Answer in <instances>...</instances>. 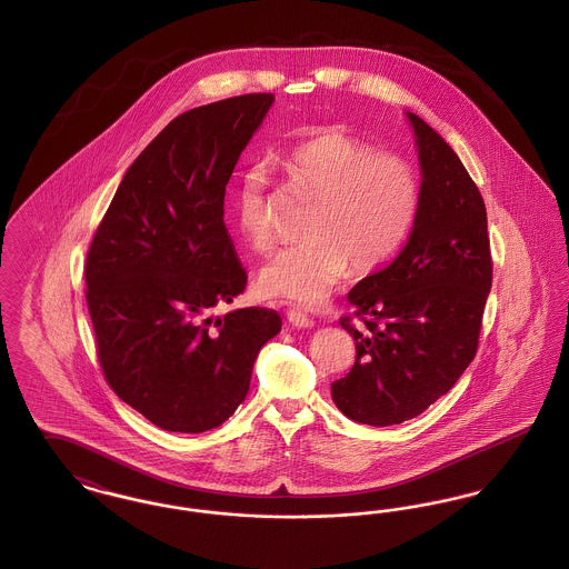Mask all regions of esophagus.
<instances>
[{"label":"esophagus","instance_id":"34e87169","mask_svg":"<svg viewBox=\"0 0 569 569\" xmlns=\"http://www.w3.org/2000/svg\"><path fill=\"white\" fill-rule=\"evenodd\" d=\"M288 322L292 326H297V328H311V326L316 325L313 318H309V316L302 313L300 309H290V311H288Z\"/></svg>","mask_w":569,"mask_h":569}]
</instances>
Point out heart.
Wrapping results in <instances>:
<instances>
[{
	"mask_svg": "<svg viewBox=\"0 0 569 569\" xmlns=\"http://www.w3.org/2000/svg\"><path fill=\"white\" fill-rule=\"evenodd\" d=\"M300 196L316 200L309 243L277 253L260 271L267 297L320 305L350 271L371 272L406 243L420 207V181L411 163L341 132L307 138L274 158ZM234 219L247 244L274 247L269 183L260 168L241 174Z\"/></svg>",
	"mask_w": 569,
	"mask_h": 569,
	"instance_id": "1",
	"label": "heart"
}]
</instances>
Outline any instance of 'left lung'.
I'll list each match as a JSON object with an SVG mask.
<instances>
[{"label":"left lung","instance_id":"left-lung-1","mask_svg":"<svg viewBox=\"0 0 569 569\" xmlns=\"http://www.w3.org/2000/svg\"><path fill=\"white\" fill-rule=\"evenodd\" d=\"M422 168L420 207L403 251L358 281L339 322L356 362L332 401L371 427L401 425L443 397L478 352L492 283L487 207L450 144L407 112Z\"/></svg>","mask_w":569,"mask_h":569}]
</instances>
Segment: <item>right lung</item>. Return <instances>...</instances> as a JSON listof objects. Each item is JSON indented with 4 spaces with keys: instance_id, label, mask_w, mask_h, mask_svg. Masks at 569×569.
<instances>
[{
    "instance_id": "obj_1",
    "label": "right lung",
    "mask_w": 569,
    "mask_h": 569,
    "mask_svg": "<svg viewBox=\"0 0 569 569\" xmlns=\"http://www.w3.org/2000/svg\"><path fill=\"white\" fill-rule=\"evenodd\" d=\"M272 93L172 119L128 168L87 251V307L117 397L172 433L226 422L249 390L277 311L211 318L247 283L223 223L226 186Z\"/></svg>"
}]
</instances>
